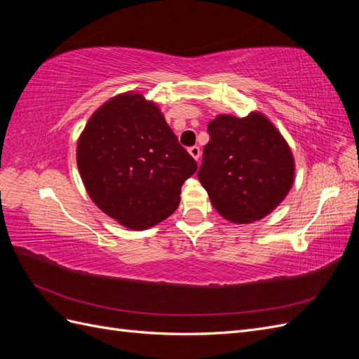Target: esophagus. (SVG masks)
I'll return each mask as SVG.
<instances>
[{
  "label": "esophagus",
  "mask_w": 359,
  "mask_h": 359,
  "mask_svg": "<svg viewBox=\"0 0 359 359\" xmlns=\"http://www.w3.org/2000/svg\"><path fill=\"white\" fill-rule=\"evenodd\" d=\"M189 153L191 154V157H193L194 160H199V157H201V148L196 147V145H193V147L189 148Z\"/></svg>",
  "instance_id": "esophagus-1"
}]
</instances>
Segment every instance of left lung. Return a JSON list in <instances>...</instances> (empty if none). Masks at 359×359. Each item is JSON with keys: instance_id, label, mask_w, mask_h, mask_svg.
I'll return each mask as SVG.
<instances>
[{"instance_id": "8db88e82", "label": "left lung", "mask_w": 359, "mask_h": 359, "mask_svg": "<svg viewBox=\"0 0 359 359\" xmlns=\"http://www.w3.org/2000/svg\"><path fill=\"white\" fill-rule=\"evenodd\" d=\"M198 178L224 219L250 223L285 199L293 182L286 140L260 114L220 115L208 124Z\"/></svg>"}]
</instances>
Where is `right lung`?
<instances>
[{
  "label": "right lung",
  "mask_w": 359,
  "mask_h": 359,
  "mask_svg": "<svg viewBox=\"0 0 359 359\" xmlns=\"http://www.w3.org/2000/svg\"><path fill=\"white\" fill-rule=\"evenodd\" d=\"M76 158L94 203L130 229H148L169 217L184 181L198 169L158 107L132 93L95 111Z\"/></svg>",
  "instance_id": "obj_1"
}]
</instances>
